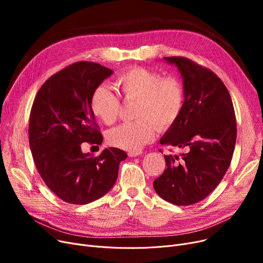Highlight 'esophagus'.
<instances>
[{
    "mask_svg": "<svg viewBox=\"0 0 263 263\" xmlns=\"http://www.w3.org/2000/svg\"><path fill=\"white\" fill-rule=\"evenodd\" d=\"M141 155H142L141 150H139V151H129V153H128L129 157H137V156H141Z\"/></svg>",
    "mask_w": 263,
    "mask_h": 263,
    "instance_id": "34e87169",
    "label": "esophagus"
}]
</instances>
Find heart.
Here are the masks:
<instances>
[{
  "label": "heart",
  "instance_id": "b5f03b06",
  "mask_svg": "<svg viewBox=\"0 0 263 263\" xmlns=\"http://www.w3.org/2000/svg\"><path fill=\"white\" fill-rule=\"evenodd\" d=\"M115 85L124 100H136L135 117L107 132L106 140L114 147L139 151L154 140L156 127L165 131L173 127L180 116L184 103V89L180 80L162 77L158 71L144 67H133L119 74ZM120 101L105 85L97 86L90 97L93 115L105 124L116 121Z\"/></svg>",
  "mask_w": 263,
  "mask_h": 263
}]
</instances>
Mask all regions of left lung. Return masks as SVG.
I'll list each match as a JSON object with an SVG mask.
<instances>
[{
    "mask_svg": "<svg viewBox=\"0 0 263 263\" xmlns=\"http://www.w3.org/2000/svg\"><path fill=\"white\" fill-rule=\"evenodd\" d=\"M164 60L183 79L184 103L160 144L185 153L164 156L166 170L154 187L164 200L189 205L208 196L226 174L236 146V115L228 89L210 69L185 58Z\"/></svg>",
    "mask_w": 263,
    "mask_h": 263,
    "instance_id": "8db88e82",
    "label": "left lung"
}]
</instances>
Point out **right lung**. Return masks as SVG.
<instances>
[{"label": "right lung", "mask_w": 263, "mask_h": 263, "mask_svg": "<svg viewBox=\"0 0 263 263\" xmlns=\"http://www.w3.org/2000/svg\"><path fill=\"white\" fill-rule=\"evenodd\" d=\"M113 70L78 62L50 77L32 105L29 141L36 168L62 200L86 204L112 189L127 154L105 148L100 156L83 154V143L101 145L103 136L90 108L93 89Z\"/></svg>", "instance_id": "right-lung-1"}]
</instances>
